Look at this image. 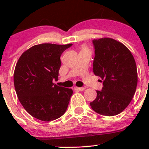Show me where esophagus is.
Masks as SVG:
<instances>
[{"instance_id":"esophagus-1","label":"esophagus","mask_w":149,"mask_h":149,"mask_svg":"<svg viewBox=\"0 0 149 149\" xmlns=\"http://www.w3.org/2000/svg\"><path fill=\"white\" fill-rule=\"evenodd\" d=\"M85 89V88L84 87H74V90L76 91H84Z\"/></svg>"}]
</instances>
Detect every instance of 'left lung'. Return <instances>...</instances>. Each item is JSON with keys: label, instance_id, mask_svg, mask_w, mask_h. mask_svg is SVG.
I'll list each match as a JSON object with an SVG mask.
<instances>
[{"label": "left lung", "instance_id": "8db88e82", "mask_svg": "<svg viewBox=\"0 0 149 149\" xmlns=\"http://www.w3.org/2000/svg\"><path fill=\"white\" fill-rule=\"evenodd\" d=\"M92 43L95 53L93 72L101 78L103 87L97 91V98L90 105L97 113L114 116L128 106L136 92V61L127 47L113 39L94 40Z\"/></svg>", "mask_w": 149, "mask_h": 149}]
</instances>
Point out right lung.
Wrapping results in <instances>:
<instances>
[{
	"label": "right lung",
	"mask_w": 149,
	"mask_h": 149,
	"mask_svg": "<svg viewBox=\"0 0 149 149\" xmlns=\"http://www.w3.org/2000/svg\"><path fill=\"white\" fill-rule=\"evenodd\" d=\"M68 45L45 43L25 51L19 58L13 81L19 102L29 115L42 121L61 118L68 106L73 90L58 86L61 56Z\"/></svg>",
	"instance_id": "add662e5"
}]
</instances>
